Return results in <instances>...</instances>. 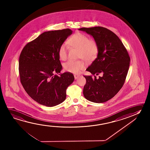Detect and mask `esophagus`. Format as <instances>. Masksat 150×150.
Segmentation results:
<instances>
[{"label":"esophagus","instance_id":"1","mask_svg":"<svg viewBox=\"0 0 150 150\" xmlns=\"http://www.w3.org/2000/svg\"><path fill=\"white\" fill-rule=\"evenodd\" d=\"M79 75H78V74H74V78H75V79H79Z\"/></svg>","mask_w":150,"mask_h":150}]
</instances>
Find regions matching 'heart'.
Segmentation results:
<instances>
[{
    "label": "heart",
    "instance_id": "heart-1",
    "mask_svg": "<svg viewBox=\"0 0 150 150\" xmlns=\"http://www.w3.org/2000/svg\"><path fill=\"white\" fill-rule=\"evenodd\" d=\"M71 47L79 49V57L83 58L87 61H93L96 59L99 52L98 44L95 40L89 39V37L81 32H76L68 40ZM59 59L65 60L67 57V50L65 44H62L58 49ZM85 67L83 61L69 60L64 64V69L72 73H79Z\"/></svg>",
    "mask_w": 150,
    "mask_h": 150
}]
</instances>
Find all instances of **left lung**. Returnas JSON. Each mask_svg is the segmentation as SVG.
Masks as SVG:
<instances>
[{
	"instance_id": "obj_1",
	"label": "left lung",
	"mask_w": 150,
	"mask_h": 150,
	"mask_svg": "<svg viewBox=\"0 0 150 150\" xmlns=\"http://www.w3.org/2000/svg\"><path fill=\"white\" fill-rule=\"evenodd\" d=\"M79 30L92 35L98 44L97 57L87 69L92 75L86 79L83 94L88 100L103 103L113 98L122 87L130 65L128 51L118 36L101 27L81 28ZM103 75L96 78L95 74Z\"/></svg>"
}]
</instances>
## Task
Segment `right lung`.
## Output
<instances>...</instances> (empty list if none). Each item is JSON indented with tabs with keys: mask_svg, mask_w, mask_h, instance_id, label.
Here are the masks:
<instances>
[{
	"mask_svg": "<svg viewBox=\"0 0 150 150\" xmlns=\"http://www.w3.org/2000/svg\"><path fill=\"white\" fill-rule=\"evenodd\" d=\"M72 32L65 29L43 32L28 43L20 53L21 83L38 103L53 107L66 99L67 88L74 81V76L69 72L60 73L62 66L58 49Z\"/></svg>",
	"mask_w": 150,
	"mask_h": 150,
	"instance_id": "obj_1",
	"label": "right lung"
}]
</instances>
